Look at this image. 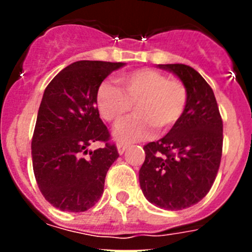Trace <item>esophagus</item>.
Segmentation results:
<instances>
[{"label": "esophagus", "instance_id": "34e87169", "mask_svg": "<svg viewBox=\"0 0 252 252\" xmlns=\"http://www.w3.org/2000/svg\"><path fill=\"white\" fill-rule=\"evenodd\" d=\"M127 148L128 145L127 144H125V142H119V144H117V150H119V154H121V155L125 153V150Z\"/></svg>", "mask_w": 252, "mask_h": 252}]
</instances>
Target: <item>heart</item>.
<instances>
[{
	"label": "heart",
	"mask_w": 252,
	"mask_h": 252,
	"mask_svg": "<svg viewBox=\"0 0 252 252\" xmlns=\"http://www.w3.org/2000/svg\"><path fill=\"white\" fill-rule=\"evenodd\" d=\"M120 88L110 83L99 86L95 103L101 116L113 126L121 124L133 106L136 116L120 126L121 140H140L151 132L169 130L183 115L188 102L186 84L168 79L164 73L144 68L116 75Z\"/></svg>",
	"instance_id": "1"
}]
</instances>
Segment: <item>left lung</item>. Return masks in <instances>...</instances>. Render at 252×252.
Segmentation results:
<instances>
[{
  "instance_id": "obj_1",
  "label": "left lung",
  "mask_w": 252,
  "mask_h": 252,
  "mask_svg": "<svg viewBox=\"0 0 252 252\" xmlns=\"http://www.w3.org/2000/svg\"><path fill=\"white\" fill-rule=\"evenodd\" d=\"M186 84L188 102L179 121L162 139L144 146L139 171L150 203L168 211L197 204L209 192L222 157L223 124L215 93L192 66L159 64Z\"/></svg>"
}]
</instances>
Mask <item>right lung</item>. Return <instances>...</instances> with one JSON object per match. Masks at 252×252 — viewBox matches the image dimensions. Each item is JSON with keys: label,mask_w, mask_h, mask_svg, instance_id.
Here are the masks:
<instances>
[{"label": "right lung", "mask_w": 252, "mask_h": 252, "mask_svg": "<svg viewBox=\"0 0 252 252\" xmlns=\"http://www.w3.org/2000/svg\"><path fill=\"white\" fill-rule=\"evenodd\" d=\"M125 63L81 60L58 73L44 91L31 157L40 192L66 212H84L103 194L119 151L99 117L95 95L107 75ZM93 142H103L95 151Z\"/></svg>", "instance_id": "obj_1"}]
</instances>
